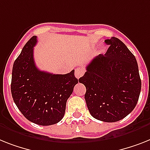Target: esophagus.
Wrapping results in <instances>:
<instances>
[{
	"label": "esophagus",
	"mask_w": 150,
	"mask_h": 150,
	"mask_svg": "<svg viewBox=\"0 0 150 150\" xmlns=\"http://www.w3.org/2000/svg\"><path fill=\"white\" fill-rule=\"evenodd\" d=\"M85 73V70L83 68H76V70H75V76H76L77 79H79L80 77L83 76Z\"/></svg>",
	"instance_id": "obj_1"
}]
</instances>
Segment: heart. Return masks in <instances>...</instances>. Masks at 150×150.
<instances>
[{
    "label": "heart",
    "mask_w": 150,
    "mask_h": 150,
    "mask_svg": "<svg viewBox=\"0 0 150 150\" xmlns=\"http://www.w3.org/2000/svg\"><path fill=\"white\" fill-rule=\"evenodd\" d=\"M101 50H102V51H103V50H104V49H103V48H102V49H101Z\"/></svg>",
    "instance_id": "1"
}]
</instances>
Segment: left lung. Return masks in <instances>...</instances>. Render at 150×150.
Instances as JSON below:
<instances>
[{
    "label": "left lung",
    "instance_id": "obj_1",
    "mask_svg": "<svg viewBox=\"0 0 150 150\" xmlns=\"http://www.w3.org/2000/svg\"><path fill=\"white\" fill-rule=\"evenodd\" d=\"M105 43L110 45L106 53L91 60L79 82L86 86L84 97L91 116L113 122L133 110L140 94L141 80L136 57L127 46L114 37Z\"/></svg>",
    "mask_w": 150,
    "mask_h": 150
}]
</instances>
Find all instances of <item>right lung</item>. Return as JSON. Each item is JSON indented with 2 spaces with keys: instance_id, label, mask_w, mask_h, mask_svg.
<instances>
[{
  "instance_id": "add662e5",
  "label": "right lung",
  "mask_w": 150,
  "mask_h": 150,
  "mask_svg": "<svg viewBox=\"0 0 150 150\" xmlns=\"http://www.w3.org/2000/svg\"><path fill=\"white\" fill-rule=\"evenodd\" d=\"M33 36L13 63L11 94L16 106L30 122L41 126L56 124L65 113L67 100L78 80L74 70L67 74L40 70L33 60Z\"/></svg>"
}]
</instances>
